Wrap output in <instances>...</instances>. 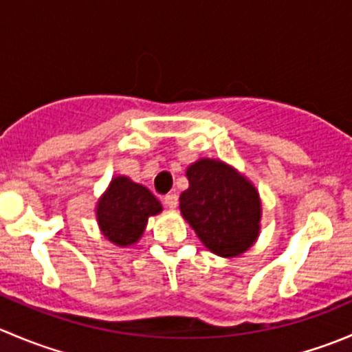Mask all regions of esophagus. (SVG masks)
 Here are the masks:
<instances>
[{
	"label": "esophagus",
	"mask_w": 352,
	"mask_h": 352,
	"mask_svg": "<svg viewBox=\"0 0 352 352\" xmlns=\"http://www.w3.org/2000/svg\"><path fill=\"white\" fill-rule=\"evenodd\" d=\"M163 202H165L166 208L175 209L177 204H179V197H177V194H166V196L163 197Z\"/></svg>",
	"instance_id": "34e87169"
}]
</instances>
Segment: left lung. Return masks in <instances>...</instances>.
I'll list each match as a JSON object with an SVG mask.
<instances>
[{
    "label": "left lung",
    "instance_id": "left-lung-1",
    "mask_svg": "<svg viewBox=\"0 0 352 352\" xmlns=\"http://www.w3.org/2000/svg\"><path fill=\"white\" fill-rule=\"evenodd\" d=\"M189 189L180 212L206 248L236 257L255 243L261 230V199L252 182L219 160L201 158L187 168Z\"/></svg>",
    "mask_w": 352,
    "mask_h": 352
}]
</instances>
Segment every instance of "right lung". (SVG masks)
<instances>
[{"mask_svg": "<svg viewBox=\"0 0 352 352\" xmlns=\"http://www.w3.org/2000/svg\"><path fill=\"white\" fill-rule=\"evenodd\" d=\"M162 212V204L150 190L127 177H113L97 204V221L105 239L129 247L143 235L150 216Z\"/></svg>", "mask_w": 352, "mask_h": 352, "instance_id": "right-lung-1", "label": "right lung"}]
</instances>
